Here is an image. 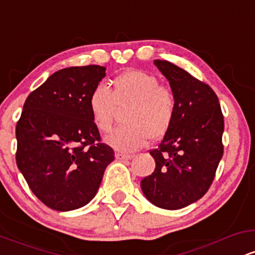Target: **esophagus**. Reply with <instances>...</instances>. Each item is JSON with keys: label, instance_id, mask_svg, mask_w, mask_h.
I'll list each match as a JSON object with an SVG mask.
<instances>
[{"label": "esophagus", "instance_id": "1", "mask_svg": "<svg viewBox=\"0 0 255 255\" xmlns=\"http://www.w3.org/2000/svg\"><path fill=\"white\" fill-rule=\"evenodd\" d=\"M115 157H116V159H120V160H128V159H131V158H133L131 154H126V153H116Z\"/></svg>", "mask_w": 255, "mask_h": 255}]
</instances>
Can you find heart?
<instances>
[{"label":"heart","instance_id":"1","mask_svg":"<svg viewBox=\"0 0 255 255\" xmlns=\"http://www.w3.org/2000/svg\"><path fill=\"white\" fill-rule=\"evenodd\" d=\"M113 91L101 83L91 91L89 109L93 124L102 133L113 126L118 108L126 109L127 125L116 128L105 142L120 152H134L151 139L165 135L174 121L176 102L172 92L162 86L157 77L130 69L114 79Z\"/></svg>","mask_w":255,"mask_h":255}]
</instances>
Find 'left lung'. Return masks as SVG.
Segmentation results:
<instances>
[{"mask_svg": "<svg viewBox=\"0 0 255 255\" xmlns=\"http://www.w3.org/2000/svg\"><path fill=\"white\" fill-rule=\"evenodd\" d=\"M153 63L169 81L176 111L160 144L150 152L156 168L140 186L157 207L180 210L203 198L215 178L223 156V114L209 85L168 61Z\"/></svg>", "mask_w": 255, "mask_h": 255, "instance_id": "1", "label": "left lung"}]
</instances>
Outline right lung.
<instances>
[{"mask_svg": "<svg viewBox=\"0 0 255 255\" xmlns=\"http://www.w3.org/2000/svg\"><path fill=\"white\" fill-rule=\"evenodd\" d=\"M105 67L63 68L30 93L17 121L16 164L33 194L56 211L80 209L97 194L114 160L89 109Z\"/></svg>", "mask_w": 255, "mask_h": 255, "instance_id": "right-lung-1", "label": "right lung"}]
</instances>
